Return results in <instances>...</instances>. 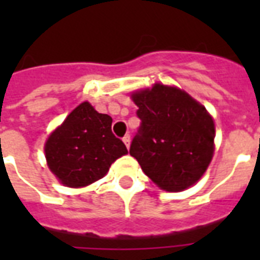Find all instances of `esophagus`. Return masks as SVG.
Instances as JSON below:
<instances>
[{
    "mask_svg": "<svg viewBox=\"0 0 260 260\" xmlns=\"http://www.w3.org/2000/svg\"><path fill=\"white\" fill-rule=\"evenodd\" d=\"M122 142H124V144L126 146V148H129V144H131V136H129V135H125V136L122 138Z\"/></svg>",
    "mask_w": 260,
    "mask_h": 260,
    "instance_id": "1",
    "label": "esophagus"
}]
</instances>
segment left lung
<instances>
[{
    "mask_svg": "<svg viewBox=\"0 0 260 260\" xmlns=\"http://www.w3.org/2000/svg\"><path fill=\"white\" fill-rule=\"evenodd\" d=\"M140 126L129 154L166 191H181L202 177L213 156L214 122L189 94L156 83L132 94Z\"/></svg>",
    "mask_w": 260,
    "mask_h": 260,
    "instance_id": "left-lung-1",
    "label": "left lung"
}]
</instances>
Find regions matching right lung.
Returning <instances> with one entry per match:
<instances>
[{
    "instance_id": "add662e5",
    "label": "right lung",
    "mask_w": 260,
    "mask_h": 260,
    "mask_svg": "<svg viewBox=\"0 0 260 260\" xmlns=\"http://www.w3.org/2000/svg\"><path fill=\"white\" fill-rule=\"evenodd\" d=\"M51 171L63 185L82 187L101 179L110 165L128 154L112 132V117L98 113L89 102L71 112L46 143Z\"/></svg>"
}]
</instances>
